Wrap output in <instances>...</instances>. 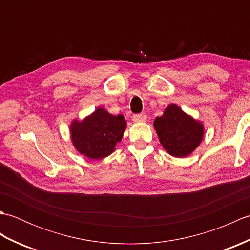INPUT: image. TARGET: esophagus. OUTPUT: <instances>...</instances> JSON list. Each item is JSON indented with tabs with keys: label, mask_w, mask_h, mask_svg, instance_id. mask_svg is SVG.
Returning a JSON list of instances; mask_svg holds the SVG:
<instances>
[{
	"label": "esophagus",
	"mask_w": 250,
	"mask_h": 250,
	"mask_svg": "<svg viewBox=\"0 0 250 250\" xmlns=\"http://www.w3.org/2000/svg\"><path fill=\"white\" fill-rule=\"evenodd\" d=\"M146 119H147V116L144 113L136 114V115H133V117H132V120H133V122H144Z\"/></svg>",
	"instance_id": "1"
}]
</instances>
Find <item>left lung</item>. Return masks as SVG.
Returning a JSON list of instances; mask_svg holds the SVG:
<instances>
[{
  "instance_id": "8db88e82",
  "label": "left lung",
  "mask_w": 250,
  "mask_h": 250,
  "mask_svg": "<svg viewBox=\"0 0 250 250\" xmlns=\"http://www.w3.org/2000/svg\"><path fill=\"white\" fill-rule=\"evenodd\" d=\"M159 140L169 155L177 158L189 156L203 139L204 129L177 105H168L161 117L153 122Z\"/></svg>"
}]
</instances>
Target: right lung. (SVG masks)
<instances>
[{
  "label": "right lung",
  "instance_id": "1",
  "mask_svg": "<svg viewBox=\"0 0 250 250\" xmlns=\"http://www.w3.org/2000/svg\"><path fill=\"white\" fill-rule=\"evenodd\" d=\"M125 126L124 116L111 115L99 107L83 121L73 120L71 125L73 145L78 152L90 159H103L115 150Z\"/></svg>",
  "mask_w": 250,
  "mask_h": 250
}]
</instances>
